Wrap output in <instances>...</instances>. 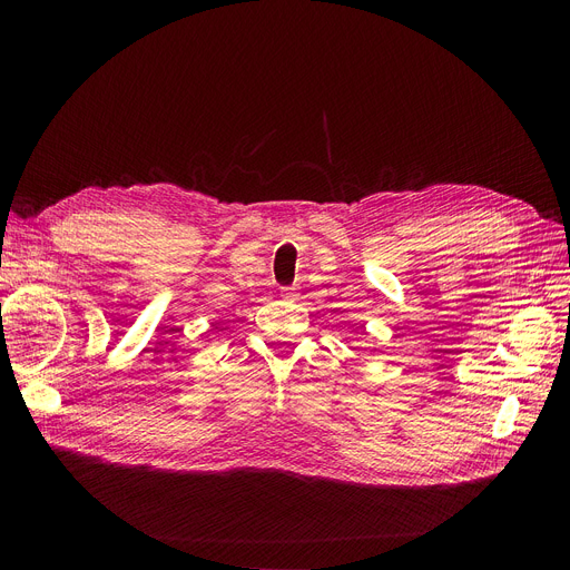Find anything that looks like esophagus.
<instances>
[{
	"mask_svg": "<svg viewBox=\"0 0 570 570\" xmlns=\"http://www.w3.org/2000/svg\"><path fill=\"white\" fill-rule=\"evenodd\" d=\"M282 297H284V301H297V297H301V286L282 288Z\"/></svg>",
	"mask_w": 570,
	"mask_h": 570,
	"instance_id": "esophagus-1",
	"label": "esophagus"
}]
</instances>
